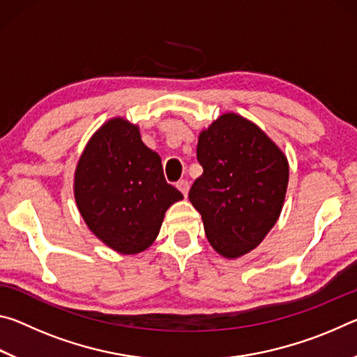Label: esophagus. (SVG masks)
<instances>
[{"label":"esophagus","instance_id":"obj_1","mask_svg":"<svg viewBox=\"0 0 357 357\" xmlns=\"http://www.w3.org/2000/svg\"><path fill=\"white\" fill-rule=\"evenodd\" d=\"M176 187H178V189H179L181 192H183L184 197H187V193H189V189H190L189 181H187V179H181L179 183L176 184Z\"/></svg>","mask_w":357,"mask_h":357}]
</instances>
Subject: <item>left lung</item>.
Returning a JSON list of instances; mask_svg holds the SVG:
<instances>
[{
  "instance_id": "obj_1",
  "label": "left lung",
  "mask_w": 357,
  "mask_h": 357,
  "mask_svg": "<svg viewBox=\"0 0 357 357\" xmlns=\"http://www.w3.org/2000/svg\"><path fill=\"white\" fill-rule=\"evenodd\" d=\"M203 174L189 200L202 214L209 244L239 258L261 243L282 213L289 168L282 149L236 113H223L198 137Z\"/></svg>"
}]
</instances>
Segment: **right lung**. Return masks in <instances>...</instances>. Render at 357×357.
<instances>
[{
	"instance_id": "add662e5",
	"label": "right lung",
	"mask_w": 357,
	"mask_h": 357,
	"mask_svg": "<svg viewBox=\"0 0 357 357\" xmlns=\"http://www.w3.org/2000/svg\"><path fill=\"white\" fill-rule=\"evenodd\" d=\"M74 195L88 228L123 255L146 250L167 209L184 198L165 181L160 155L142 142L138 126L124 118L107 121L88 142Z\"/></svg>"
}]
</instances>
